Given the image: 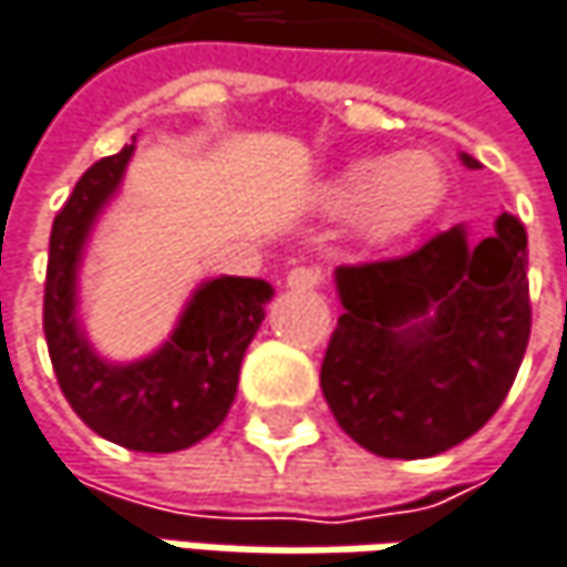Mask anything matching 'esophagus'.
Here are the masks:
<instances>
[{
  "label": "esophagus",
  "mask_w": 567,
  "mask_h": 567,
  "mask_svg": "<svg viewBox=\"0 0 567 567\" xmlns=\"http://www.w3.org/2000/svg\"><path fill=\"white\" fill-rule=\"evenodd\" d=\"M322 284V274L312 270V267H293L287 274V290H297V293H306V290H316Z\"/></svg>",
  "instance_id": "1"
}]
</instances>
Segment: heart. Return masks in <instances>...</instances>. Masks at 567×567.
<instances>
[{"label": "heart", "mask_w": 567, "mask_h": 567, "mask_svg": "<svg viewBox=\"0 0 567 567\" xmlns=\"http://www.w3.org/2000/svg\"><path fill=\"white\" fill-rule=\"evenodd\" d=\"M445 196L435 154L410 147L390 157H358L316 186L312 199L329 216H348L368 245H386L425 223Z\"/></svg>", "instance_id": "obj_1"}]
</instances>
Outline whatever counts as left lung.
I'll list each match as a JSON object with an SVG mask.
<instances>
[{
    "instance_id": "left-lung-1",
    "label": "left lung",
    "mask_w": 567,
    "mask_h": 567,
    "mask_svg": "<svg viewBox=\"0 0 567 567\" xmlns=\"http://www.w3.org/2000/svg\"><path fill=\"white\" fill-rule=\"evenodd\" d=\"M526 228L509 213L481 241L452 225L413 255L336 267L344 312L319 381L344 432L381 458H429L474 435L526 354Z\"/></svg>"
}]
</instances>
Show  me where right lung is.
I'll list each match as a JSON object with an SVG mask.
<instances>
[{
	"label": "right lung",
	"mask_w": 567,
	"mask_h": 567,
	"mask_svg": "<svg viewBox=\"0 0 567 567\" xmlns=\"http://www.w3.org/2000/svg\"><path fill=\"white\" fill-rule=\"evenodd\" d=\"M135 138L96 161L51 228L44 336L73 413L102 439L132 452H181L216 432L231 410L241 358L264 322L274 287L261 277L203 280L174 332L151 354L109 361L80 319V267L90 235L125 181Z\"/></svg>",
	"instance_id": "add662e5"
}]
</instances>
